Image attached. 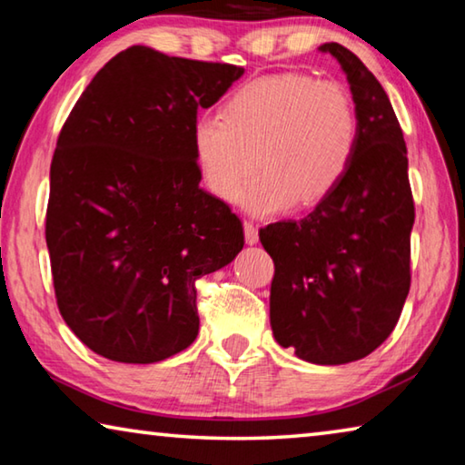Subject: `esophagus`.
<instances>
[{"label":"esophagus","instance_id":"obj_1","mask_svg":"<svg viewBox=\"0 0 465 465\" xmlns=\"http://www.w3.org/2000/svg\"><path fill=\"white\" fill-rule=\"evenodd\" d=\"M243 235H246V243H256L258 242V227L252 222H243Z\"/></svg>","mask_w":465,"mask_h":465}]
</instances>
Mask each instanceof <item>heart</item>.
Masks as SVG:
<instances>
[{
  "label": "heart",
  "instance_id": "1",
  "mask_svg": "<svg viewBox=\"0 0 465 465\" xmlns=\"http://www.w3.org/2000/svg\"><path fill=\"white\" fill-rule=\"evenodd\" d=\"M357 110L341 84L305 74H279L243 85L225 114H203L193 129L204 184L223 201L238 199L252 213H279L291 204L324 199L355 155Z\"/></svg>",
  "mask_w": 465,
  "mask_h": 465
}]
</instances>
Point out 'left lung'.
I'll use <instances>...</instances> for the list:
<instances>
[{
    "label": "left lung",
    "instance_id": "left-lung-1",
    "mask_svg": "<svg viewBox=\"0 0 465 465\" xmlns=\"http://www.w3.org/2000/svg\"><path fill=\"white\" fill-rule=\"evenodd\" d=\"M341 63L359 119L355 155L334 191L303 219L261 230L274 262L271 326L281 346L318 365L373 352L396 328L411 291L414 201L402 129L390 98L355 53Z\"/></svg>",
    "mask_w": 465,
    "mask_h": 465
}]
</instances>
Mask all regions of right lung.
Listing matches in <instances>:
<instances>
[{
    "label": "right lung",
    "instance_id": "right-lung-1",
    "mask_svg": "<svg viewBox=\"0 0 465 465\" xmlns=\"http://www.w3.org/2000/svg\"><path fill=\"white\" fill-rule=\"evenodd\" d=\"M243 67L131 46L94 75L59 133L45 235L65 324L98 355L157 363L199 334L196 285L243 248L199 186L193 129Z\"/></svg>",
    "mask_w": 465,
    "mask_h": 465
}]
</instances>
